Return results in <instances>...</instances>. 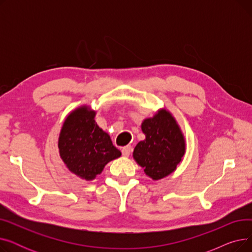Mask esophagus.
Returning a JSON list of instances; mask_svg holds the SVG:
<instances>
[{
	"label": "esophagus",
	"instance_id": "34e87169",
	"mask_svg": "<svg viewBox=\"0 0 252 252\" xmlns=\"http://www.w3.org/2000/svg\"><path fill=\"white\" fill-rule=\"evenodd\" d=\"M131 147L130 146H126V147H124L123 149H122V153H123V155L124 156H126V157H127V156H129V154L131 153Z\"/></svg>",
	"mask_w": 252,
	"mask_h": 252
}]
</instances>
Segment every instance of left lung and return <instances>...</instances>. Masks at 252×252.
<instances>
[{
    "instance_id": "8db88e82",
    "label": "left lung",
    "mask_w": 252,
    "mask_h": 252,
    "mask_svg": "<svg viewBox=\"0 0 252 252\" xmlns=\"http://www.w3.org/2000/svg\"><path fill=\"white\" fill-rule=\"evenodd\" d=\"M141 128L146 138L134 149L136 162L154 181L174 173L186 152V141L176 118L162 108L145 118Z\"/></svg>"
}]
</instances>
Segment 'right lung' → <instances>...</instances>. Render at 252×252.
I'll return each mask as SVG.
<instances>
[{
	"mask_svg": "<svg viewBox=\"0 0 252 252\" xmlns=\"http://www.w3.org/2000/svg\"><path fill=\"white\" fill-rule=\"evenodd\" d=\"M96 111L83 105L66 116L58 139L62 161L72 174L93 181L105 165L122 155L95 122Z\"/></svg>",
	"mask_w": 252,
	"mask_h": 252,
	"instance_id": "obj_1",
	"label": "right lung"
}]
</instances>
